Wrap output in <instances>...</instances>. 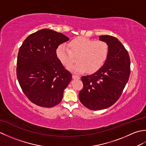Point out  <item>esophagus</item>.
Here are the masks:
<instances>
[{
  "instance_id": "obj_1",
  "label": "esophagus",
  "mask_w": 146,
  "mask_h": 146,
  "mask_svg": "<svg viewBox=\"0 0 146 146\" xmlns=\"http://www.w3.org/2000/svg\"><path fill=\"white\" fill-rule=\"evenodd\" d=\"M72 77L73 79H80V77L79 76H77V75H75V74H73Z\"/></svg>"
}]
</instances>
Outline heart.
Segmentation results:
<instances>
[{"mask_svg": "<svg viewBox=\"0 0 146 146\" xmlns=\"http://www.w3.org/2000/svg\"><path fill=\"white\" fill-rule=\"evenodd\" d=\"M69 47L61 44L56 49L59 60L65 66H69L77 56L76 63L69 67L75 73H82L86 70L89 73H95L103 66L108 56V45L101 40H94L79 37L69 43Z\"/></svg>", "mask_w": 146, "mask_h": 146, "instance_id": "obj_1", "label": "heart"}]
</instances>
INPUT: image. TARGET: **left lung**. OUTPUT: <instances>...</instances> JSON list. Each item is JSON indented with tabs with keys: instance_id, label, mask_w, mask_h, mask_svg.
Returning <instances> with one entry per match:
<instances>
[{
	"instance_id": "obj_1",
	"label": "left lung",
	"mask_w": 146,
	"mask_h": 146,
	"mask_svg": "<svg viewBox=\"0 0 146 146\" xmlns=\"http://www.w3.org/2000/svg\"><path fill=\"white\" fill-rule=\"evenodd\" d=\"M99 38L108 45L107 60L97 72L82 77L83 88L79 93L81 103L92 110L105 109L115 103L131 73L129 53L119 39L107 35Z\"/></svg>"
}]
</instances>
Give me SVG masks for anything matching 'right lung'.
Returning a JSON list of instances; mask_svg holds the SVG:
<instances>
[{"instance_id":"1","label":"right lung","mask_w":146,"mask_h":146,"mask_svg":"<svg viewBox=\"0 0 146 146\" xmlns=\"http://www.w3.org/2000/svg\"><path fill=\"white\" fill-rule=\"evenodd\" d=\"M68 39L62 33L43 29L30 35L19 48L18 82L27 98L38 106L50 108L60 104L72 78L56 55L58 46Z\"/></svg>"}]
</instances>
